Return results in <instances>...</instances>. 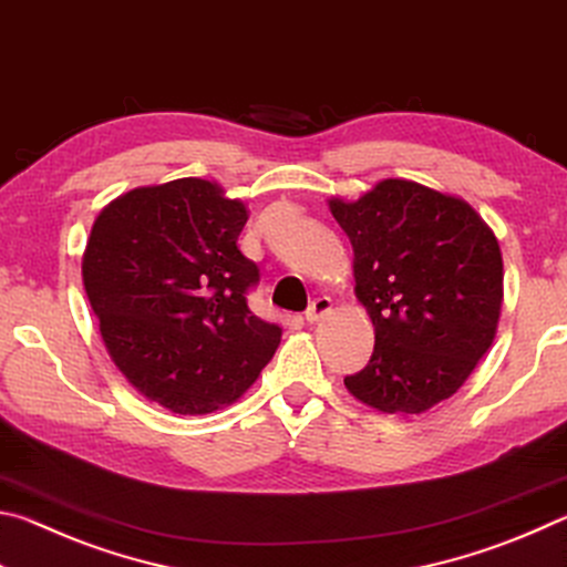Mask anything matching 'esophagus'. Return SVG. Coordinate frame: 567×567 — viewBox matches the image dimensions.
Instances as JSON below:
<instances>
[{"instance_id": "34e87169", "label": "esophagus", "mask_w": 567, "mask_h": 567, "mask_svg": "<svg viewBox=\"0 0 567 567\" xmlns=\"http://www.w3.org/2000/svg\"><path fill=\"white\" fill-rule=\"evenodd\" d=\"M330 310H332V300H330V297H318V300H312V305L307 307L305 320L310 322V324H315V322H320Z\"/></svg>"}]
</instances>
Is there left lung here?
<instances>
[{
    "mask_svg": "<svg viewBox=\"0 0 567 567\" xmlns=\"http://www.w3.org/2000/svg\"><path fill=\"white\" fill-rule=\"evenodd\" d=\"M328 205L352 243L354 297L375 328L370 362L344 388L382 415H422L463 388L495 340L497 237L463 197L402 177Z\"/></svg>",
    "mask_w": 567,
    "mask_h": 567,
    "instance_id": "left-lung-1",
    "label": "left lung"
}]
</instances>
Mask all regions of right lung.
Wrapping results in <instances>:
<instances>
[{
    "mask_svg": "<svg viewBox=\"0 0 567 567\" xmlns=\"http://www.w3.org/2000/svg\"><path fill=\"white\" fill-rule=\"evenodd\" d=\"M247 217L215 179L182 177L124 192L92 225L82 282L104 348L175 415L233 405L280 344V324L245 300L260 277L237 247Z\"/></svg>",
    "mask_w": 567,
    "mask_h": 567,
    "instance_id": "obj_1",
    "label": "right lung"
}]
</instances>
